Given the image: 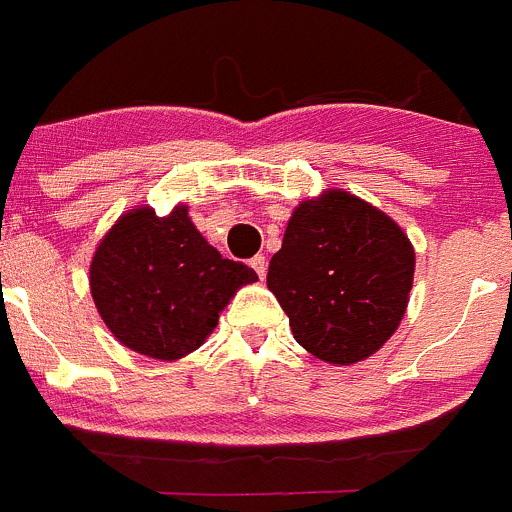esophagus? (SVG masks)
<instances>
[{
  "mask_svg": "<svg viewBox=\"0 0 512 512\" xmlns=\"http://www.w3.org/2000/svg\"><path fill=\"white\" fill-rule=\"evenodd\" d=\"M250 265H252V270L257 272V278H265V272H267V260H265V255H255L250 260Z\"/></svg>",
  "mask_w": 512,
  "mask_h": 512,
  "instance_id": "34e87169",
  "label": "esophagus"
}]
</instances>
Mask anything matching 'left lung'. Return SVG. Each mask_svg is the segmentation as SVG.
<instances>
[{"label":"left lung","instance_id":"left-lung-1","mask_svg":"<svg viewBox=\"0 0 512 512\" xmlns=\"http://www.w3.org/2000/svg\"><path fill=\"white\" fill-rule=\"evenodd\" d=\"M414 262V245L389 214L346 189H326L293 209L267 288L305 351L351 366L399 328Z\"/></svg>","mask_w":512,"mask_h":512}]
</instances>
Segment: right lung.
<instances>
[{
    "instance_id": "right-lung-1",
    "label": "right lung",
    "mask_w": 512,
    "mask_h": 512,
    "mask_svg": "<svg viewBox=\"0 0 512 512\" xmlns=\"http://www.w3.org/2000/svg\"><path fill=\"white\" fill-rule=\"evenodd\" d=\"M90 295L108 331L156 361L197 351L219 313L257 272L224 260L202 237L186 204L166 217L136 207L116 219L90 260Z\"/></svg>"
}]
</instances>
